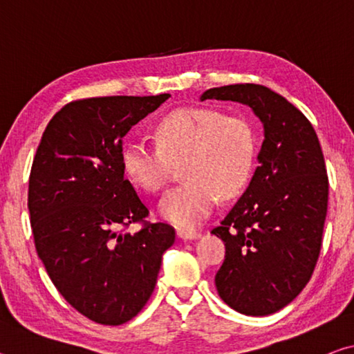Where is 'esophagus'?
I'll return each mask as SVG.
<instances>
[{
    "label": "esophagus",
    "mask_w": 354,
    "mask_h": 354,
    "mask_svg": "<svg viewBox=\"0 0 354 354\" xmlns=\"http://www.w3.org/2000/svg\"><path fill=\"white\" fill-rule=\"evenodd\" d=\"M201 232L198 231H189V230H178V237L183 241H192V239H198Z\"/></svg>",
    "instance_id": "obj_1"
}]
</instances>
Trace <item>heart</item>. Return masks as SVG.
I'll list each match as a JSON object with an SVG mask.
<instances>
[{"instance_id": "b5f03b06", "label": "heart", "mask_w": 354, "mask_h": 354, "mask_svg": "<svg viewBox=\"0 0 354 354\" xmlns=\"http://www.w3.org/2000/svg\"><path fill=\"white\" fill-rule=\"evenodd\" d=\"M156 143L129 140L123 167L142 189L159 194L170 183L173 164H184V183L160 203L165 220L192 230L212 214L218 194L230 198L251 176L256 137L251 123L211 107H185L156 124Z\"/></svg>"}]
</instances>
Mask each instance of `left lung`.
Segmentation results:
<instances>
[{
    "label": "left lung",
    "mask_w": 354,
    "mask_h": 354,
    "mask_svg": "<svg viewBox=\"0 0 354 354\" xmlns=\"http://www.w3.org/2000/svg\"><path fill=\"white\" fill-rule=\"evenodd\" d=\"M200 100L247 104L263 124L259 165L211 232L226 248L215 274L220 298L245 315L273 314L304 289L319 261L329 185L319 137L301 111L261 84L214 87Z\"/></svg>",
    "instance_id": "8db88e82"
}]
</instances>
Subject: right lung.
I'll return each instance as SVG.
<instances>
[{"instance_id":"obj_1","label":"right lung","mask_w":354,"mask_h":354,"mask_svg":"<svg viewBox=\"0 0 354 354\" xmlns=\"http://www.w3.org/2000/svg\"><path fill=\"white\" fill-rule=\"evenodd\" d=\"M170 98L95 97L65 104L50 120L29 175L28 209L37 254L59 293L100 325H123L154 290L167 223L124 178L123 137ZM142 225L131 235L126 230Z\"/></svg>"}]
</instances>
